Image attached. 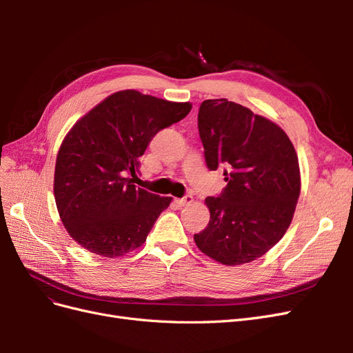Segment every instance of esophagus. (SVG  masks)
Returning a JSON list of instances; mask_svg holds the SVG:
<instances>
[{"label": "esophagus", "mask_w": 353, "mask_h": 353, "mask_svg": "<svg viewBox=\"0 0 353 353\" xmlns=\"http://www.w3.org/2000/svg\"><path fill=\"white\" fill-rule=\"evenodd\" d=\"M179 206H185V205H190L191 201H193V196L191 194H187V196H184L183 199H176L175 200Z\"/></svg>", "instance_id": "esophagus-1"}]
</instances>
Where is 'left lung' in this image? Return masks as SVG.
Segmentation results:
<instances>
[{
    "instance_id": "obj_1",
    "label": "left lung",
    "mask_w": 353,
    "mask_h": 353,
    "mask_svg": "<svg viewBox=\"0 0 353 353\" xmlns=\"http://www.w3.org/2000/svg\"><path fill=\"white\" fill-rule=\"evenodd\" d=\"M197 121L206 165L225 166L228 184L218 197H206L210 221L194 241L223 265L252 262L292 223L301 194L296 150L279 125L227 99L203 101Z\"/></svg>"
}]
</instances>
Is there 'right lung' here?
<instances>
[{"label": "right lung", "instance_id": "right-lung-1", "mask_svg": "<svg viewBox=\"0 0 353 353\" xmlns=\"http://www.w3.org/2000/svg\"><path fill=\"white\" fill-rule=\"evenodd\" d=\"M174 103L125 90L72 126L57 153L54 197L69 236L83 249L117 258L140 248L172 201L134 185L153 137L190 113Z\"/></svg>", "mask_w": 353, "mask_h": 353}]
</instances>
